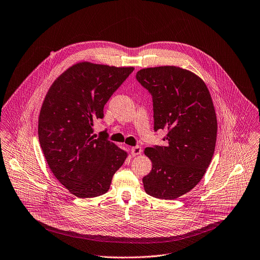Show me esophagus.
Returning <instances> with one entry per match:
<instances>
[{
  "mask_svg": "<svg viewBox=\"0 0 260 260\" xmlns=\"http://www.w3.org/2000/svg\"><path fill=\"white\" fill-rule=\"evenodd\" d=\"M131 152H132V154H133L134 156H136V155H139V154H141V153H142V148H141L140 146H135V147H132Z\"/></svg>",
  "mask_w": 260,
  "mask_h": 260,
  "instance_id": "esophagus-1",
  "label": "esophagus"
}]
</instances>
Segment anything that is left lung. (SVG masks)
Listing matches in <instances>:
<instances>
[{
	"instance_id": "8db88e82",
	"label": "left lung",
	"mask_w": 260,
	"mask_h": 260,
	"mask_svg": "<svg viewBox=\"0 0 260 260\" xmlns=\"http://www.w3.org/2000/svg\"><path fill=\"white\" fill-rule=\"evenodd\" d=\"M138 81L152 94L154 131L168 133L166 146L145 148L152 162L143 178L147 194L175 200L203 179L214 155L217 117L210 91L193 72L176 66L145 68Z\"/></svg>"
}]
</instances>
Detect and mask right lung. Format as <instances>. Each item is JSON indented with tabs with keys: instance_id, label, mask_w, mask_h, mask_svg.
I'll return each instance as SVG.
<instances>
[{
	"instance_id": "obj_1",
	"label": "right lung",
	"mask_w": 260,
	"mask_h": 260,
	"mask_svg": "<svg viewBox=\"0 0 260 260\" xmlns=\"http://www.w3.org/2000/svg\"><path fill=\"white\" fill-rule=\"evenodd\" d=\"M133 71L134 67L77 62L60 74L45 95L38 121L40 145L54 177L77 198L106 193L128 156L114 143L95 139L92 127Z\"/></svg>"
}]
</instances>
